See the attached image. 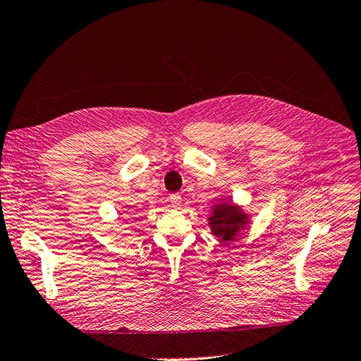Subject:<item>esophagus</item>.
<instances>
[{
	"label": "esophagus",
	"mask_w": 361,
	"mask_h": 361,
	"mask_svg": "<svg viewBox=\"0 0 361 361\" xmlns=\"http://www.w3.org/2000/svg\"><path fill=\"white\" fill-rule=\"evenodd\" d=\"M169 201H171V205H172L173 208H180V207H181V196H180L178 193L171 195Z\"/></svg>",
	"instance_id": "obj_1"
}]
</instances>
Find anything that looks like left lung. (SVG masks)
I'll return each mask as SVG.
<instances>
[{"label":"left lung","instance_id":"8db88e82","mask_svg":"<svg viewBox=\"0 0 361 361\" xmlns=\"http://www.w3.org/2000/svg\"><path fill=\"white\" fill-rule=\"evenodd\" d=\"M250 225V216L240 205L224 201L212 207L208 226L212 234L222 241H234L243 229Z\"/></svg>","mask_w":361,"mask_h":361}]
</instances>
